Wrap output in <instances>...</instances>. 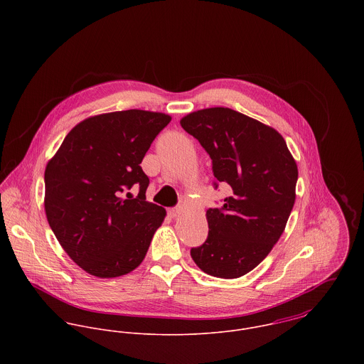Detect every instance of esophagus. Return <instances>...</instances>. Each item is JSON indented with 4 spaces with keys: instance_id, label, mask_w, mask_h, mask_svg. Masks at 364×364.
Segmentation results:
<instances>
[{
    "instance_id": "34e87169",
    "label": "esophagus",
    "mask_w": 364,
    "mask_h": 364,
    "mask_svg": "<svg viewBox=\"0 0 364 364\" xmlns=\"http://www.w3.org/2000/svg\"><path fill=\"white\" fill-rule=\"evenodd\" d=\"M168 214H169V217H171V218H175V217H178V215H179V208H168Z\"/></svg>"
}]
</instances>
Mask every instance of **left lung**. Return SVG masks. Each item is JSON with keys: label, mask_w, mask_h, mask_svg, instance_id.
Wrapping results in <instances>:
<instances>
[{"label": "left lung", "mask_w": 364, "mask_h": 364, "mask_svg": "<svg viewBox=\"0 0 364 364\" xmlns=\"http://www.w3.org/2000/svg\"><path fill=\"white\" fill-rule=\"evenodd\" d=\"M181 126L208 151L215 179L232 189L221 210L206 211L208 240L192 248V259L210 276L241 277L286 228L296 202V159L276 129L230 107L191 112Z\"/></svg>", "instance_id": "left-lung-1"}]
</instances>
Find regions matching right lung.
Here are the masks:
<instances>
[{"label": "right lung", "instance_id": "1", "mask_svg": "<svg viewBox=\"0 0 364 364\" xmlns=\"http://www.w3.org/2000/svg\"><path fill=\"white\" fill-rule=\"evenodd\" d=\"M161 112L129 109L84 119L45 169V211L65 254L87 273L110 279L134 270L149 251L165 208L146 200L140 164L171 122ZM141 186L137 198L124 192Z\"/></svg>", "mask_w": 364, "mask_h": 364}]
</instances>
